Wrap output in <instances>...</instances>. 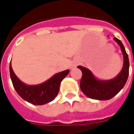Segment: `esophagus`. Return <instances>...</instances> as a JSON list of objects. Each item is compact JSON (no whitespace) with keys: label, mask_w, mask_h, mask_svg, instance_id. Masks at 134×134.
Instances as JSON below:
<instances>
[{"label":"esophagus","mask_w":134,"mask_h":134,"mask_svg":"<svg viewBox=\"0 0 134 134\" xmlns=\"http://www.w3.org/2000/svg\"><path fill=\"white\" fill-rule=\"evenodd\" d=\"M77 62H74L72 65V68H74V67H75L77 66Z\"/></svg>","instance_id":"1"}]
</instances>
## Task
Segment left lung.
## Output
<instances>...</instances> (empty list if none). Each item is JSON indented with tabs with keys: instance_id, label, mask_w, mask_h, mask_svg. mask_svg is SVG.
<instances>
[{
	"instance_id": "1",
	"label": "left lung",
	"mask_w": 134,
	"mask_h": 134,
	"mask_svg": "<svg viewBox=\"0 0 134 134\" xmlns=\"http://www.w3.org/2000/svg\"><path fill=\"white\" fill-rule=\"evenodd\" d=\"M114 41L119 45L123 55V66L122 70L115 77L107 80L97 79L88 69L82 66H77L82 71V78L80 86L83 93L91 99L96 100H108L119 93L128 80L129 74V56L122 42L118 38Z\"/></svg>"
}]
</instances>
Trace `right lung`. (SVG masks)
Returning <instances> with one entry per match:
<instances>
[{"label":"right lung","mask_w":134,"mask_h":134,"mask_svg":"<svg viewBox=\"0 0 134 134\" xmlns=\"http://www.w3.org/2000/svg\"><path fill=\"white\" fill-rule=\"evenodd\" d=\"M10 76L13 86L19 96L27 102L35 105H43L50 102L57 96L62 80L67 76L70 70L55 74L46 82L38 85H27L19 79L12 70L10 62Z\"/></svg>","instance_id":"add662e5"}]
</instances>
